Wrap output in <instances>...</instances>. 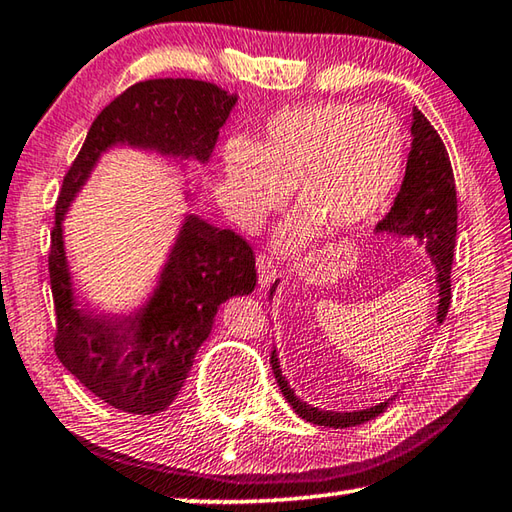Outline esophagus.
Here are the masks:
<instances>
[{
  "label": "esophagus",
  "mask_w": 512,
  "mask_h": 512,
  "mask_svg": "<svg viewBox=\"0 0 512 512\" xmlns=\"http://www.w3.org/2000/svg\"><path fill=\"white\" fill-rule=\"evenodd\" d=\"M256 267H258V285L260 287H267L274 283L276 278V265L274 260L269 256H258L256 258Z\"/></svg>",
  "instance_id": "1"
}]
</instances>
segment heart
<instances>
[{"label": "heart", "instance_id": "b5f03b06", "mask_svg": "<svg viewBox=\"0 0 512 512\" xmlns=\"http://www.w3.org/2000/svg\"><path fill=\"white\" fill-rule=\"evenodd\" d=\"M406 133L388 106L327 100L274 113L263 136L225 147L227 202L256 229L296 187L301 209L276 231L281 252H296L321 229L347 236L379 214L401 178Z\"/></svg>", "mask_w": 512, "mask_h": 512}]
</instances>
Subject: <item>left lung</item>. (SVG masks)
<instances>
[{"mask_svg":"<svg viewBox=\"0 0 512 512\" xmlns=\"http://www.w3.org/2000/svg\"><path fill=\"white\" fill-rule=\"evenodd\" d=\"M376 231H390L403 238H417L419 245L426 247L430 258L437 265L439 281V321H443L450 307V267L452 254H455L457 236V189L452 165L446 151V144L439 138L435 127L428 122L419 109L412 113V149L408 156L406 178L399 189L390 214L385 216ZM276 283L269 289L274 294ZM272 370L278 388L289 406L298 417L325 428H352L374 419L381 414L388 403L372 406L368 410L354 412H332L314 408L296 397L289 388L285 376L281 374L276 352H272Z\"/></svg>","mask_w":512,"mask_h":512,"instance_id":"obj_1","label":"left lung"}]
</instances>
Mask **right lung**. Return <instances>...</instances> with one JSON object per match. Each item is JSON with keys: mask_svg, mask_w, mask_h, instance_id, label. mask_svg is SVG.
<instances>
[{"mask_svg": "<svg viewBox=\"0 0 512 512\" xmlns=\"http://www.w3.org/2000/svg\"><path fill=\"white\" fill-rule=\"evenodd\" d=\"M234 104L236 95L189 77L133 84L98 113L64 176L48 249L53 347L86 390L118 410L156 414L176 399L218 307L231 296L254 292L256 256L236 231L189 216L147 307L131 316H98L80 310L73 298L62 240L64 211L100 153L113 144L205 162Z\"/></svg>", "mask_w": 512, "mask_h": 512, "instance_id": "add662e5", "label": "right lung"}]
</instances>
